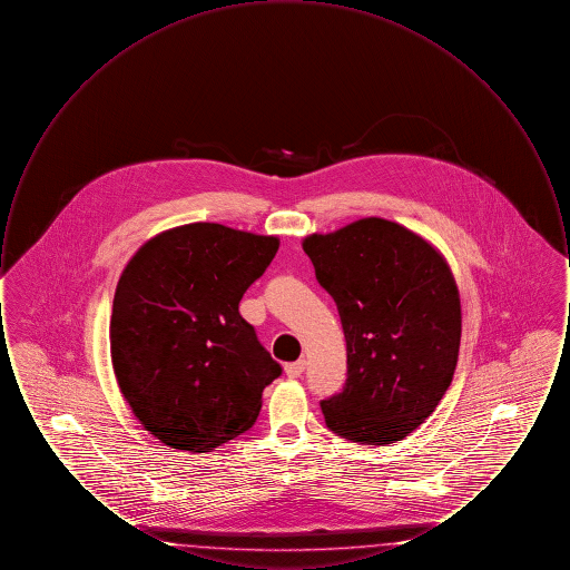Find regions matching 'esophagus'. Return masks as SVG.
Segmentation results:
<instances>
[{"instance_id": "1", "label": "esophagus", "mask_w": 570, "mask_h": 570, "mask_svg": "<svg viewBox=\"0 0 570 570\" xmlns=\"http://www.w3.org/2000/svg\"><path fill=\"white\" fill-rule=\"evenodd\" d=\"M303 370H305V361L298 358L295 363H288V365H286V376H288V379H298V376L303 374Z\"/></svg>"}]
</instances>
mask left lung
Here are the masks:
<instances>
[{"mask_svg": "<svg viewBox=\"0 0 570 570\" xmlns=\"http://www.w3.org/2000/svg\"><path fill=\"white\" fill-rule=\"evenodd\" d=\"M346 337L348 379L321 402L326 428L358 444H393L440 404L461 340L446 261L404 226L365 217L303 242Z\"/></svg>", "mask_w": 570, "mask_h": 570, "instance_id": "1", "label": "left lung"}]
</instances>
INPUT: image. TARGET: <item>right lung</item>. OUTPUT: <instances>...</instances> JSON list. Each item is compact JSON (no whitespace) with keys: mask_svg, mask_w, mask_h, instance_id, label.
Listing matches in <instances>:
<instances>
[{"mask_svg":"<svg viewBox=\"0 0 570 570\" xmlns=\"http://www.w3.org/2000/svg\"><path fill=\"white\" fill-rule=\"evenodd\" d=\"M277 237L196 222L149 239L121 273L110 316L119 389L166 446L207 453L247 432L282 365L239 314Z\"/></svg>","mask_w":570,"mask_h":570,"instance_id":"add662e5","label":"right lung"}]
</instances>
